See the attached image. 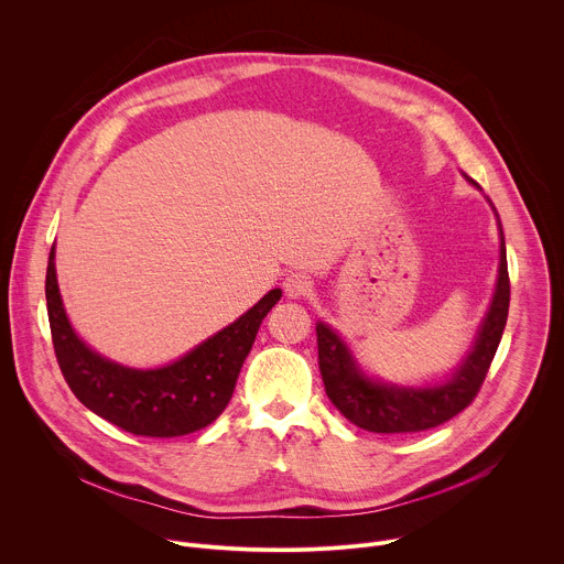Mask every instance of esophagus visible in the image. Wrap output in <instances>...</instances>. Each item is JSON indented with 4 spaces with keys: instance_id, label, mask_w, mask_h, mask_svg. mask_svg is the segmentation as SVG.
<instances>
[{
    "instance_id": "1",
    "label": "esophagus",
    "mask_w": 564,
    "mask_h": 564,
    "mask_svg": "<svg viewBox=\"0 0 564 564\" xmlns=\"http://www.w3.org/2000/svg\"><path fill=\"white\" fill-rule=\"evenodd\" d=\"M283 290H285V296L301 299V296L312 292V279L307 274H301V272L288 274L285 281H283Z\"/></svg>"
}]
</instances>
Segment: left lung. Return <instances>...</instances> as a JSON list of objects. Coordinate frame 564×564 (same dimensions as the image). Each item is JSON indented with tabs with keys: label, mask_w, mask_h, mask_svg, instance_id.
<instances>
[{
	"label": "left lung",
	"mask_w": 564,
	"mask_h": 564,
	"mask_svg": "<svg viewBox=\"0 0 564 564\" xmlns=\"http://www.w3.org/2000/svg\"><path fill=\"white\" fill-rule=\"evenodd\" d=\"M473 185L477 187V183ZM500 236V274L494 303L479 328L473 352L442 386L397 388L375 383L357 370L344 341L326 324H316L318 370L324 377L326 394L348 422L370 433H420L453 420L477 397L500 346L509 314L511 283L502 229Z\"/></svg>",
	"instance_id": "8db88e82"
}]
</instances>
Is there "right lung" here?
Wrapping results in <instances>:
<instances>
[{
  "instance_id": "1",
  "label": "right lung",
  "mask_w": 564,
  "mask_h": 564,
  "mask_svg": "<svg viewBox=\"0 0 564 564\" xmlns=\"http://www.w3.org/2000/svg\"><path fill=\"white\" fill-rule=\"evenodd\" d=\"M53 257L55 248L46 268V310L59 370L89 411L140 437H181L209 426L229 404L261 321L281 299V290H270L231 326L172 366L133 370L96 355L77 339L62 307Z\"/></svg>"
}]
</instances>
